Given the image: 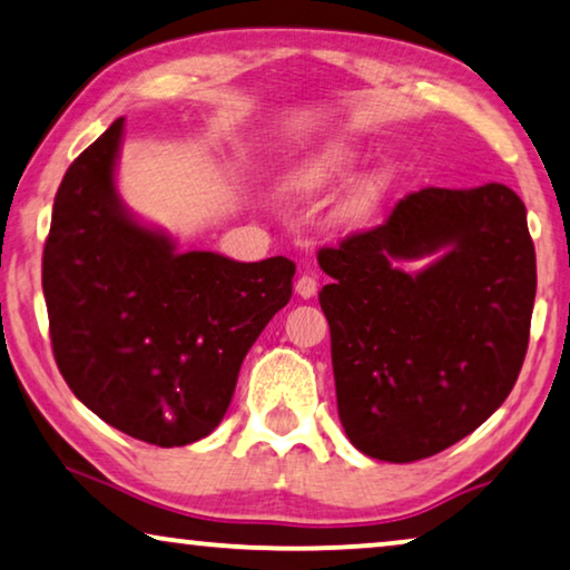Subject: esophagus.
I'll list each match as a JSON object with an SVG mask.
<instances>
[{
  "label": "esophagus",
  "mask_w": 570,
  "mask_h": 570,
  "mask_svg": "<svg viewBox=\"0 0 570 570\" xmlns=\"http://www.w3.org/2000/svg\"><path fill=\"white\" fill-rule=\"evenodd\" d=\"M294 288H296V294L302 296V299H312V296L317 294V278L309 276V274H302L299 278H296Z\"/></svg>",
  "instance_id": "obj_1"
}]
</instances>
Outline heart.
Listing matches in <instances>:
<instances>
[{
  "mask_svg": "<svg viewBox=\"0 0 570 570\" xmlns=\"http://www.w3.org/2000/svg\"><path fill=\"white\" fill-rule=\"evenodd\" d=\"M361 164V150L353 146H345V142H333V146L322 148L302 160L299 166L294 168L292 176H288V189L296 194H304V197H312V194H320L335 186L337 181L351 176L355 166ZM389 181H392V174L386 168L381 171H373L363 176L358 184L351 186V191L345 194V199L340 202V217L343 219H363L368 212L376 207L379 199L384 197L389 189Z\"/></svg>",
  "mask_w": 570,
  "mask_h": 570,
  "instance_id": "b5f03b06",
  "label": "heart"
}]
</instances>
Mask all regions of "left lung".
I'll list each match as a JSON object with an SVG mask.
<instances>
[{"label":"left lung","instance_id":"1","mask_svg":"<svg viewBox=\"0 0 570 570\" xmlns=\"http://www.w3.org/2000/svg\"><path fill=\"white\" fill-rule=\"evenodd\" d=\"M428 255L420 272L405 268ZM317 261L333 278L320 304L337 414L361 453L422 461L504 404L538 286L528 209L509 186H428Z\"/></svg>","mask_w":570,"mask_h":570}]
</instances>
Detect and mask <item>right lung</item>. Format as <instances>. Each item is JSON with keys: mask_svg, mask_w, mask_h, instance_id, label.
<instances>
[{"mask_svg": "<svg viewBox=\"0 0 570 570\" xmlns=\"http://www.w3.org/2000/svg\"><path fill=\"white\" fill-rule=\"evenodd\" d=\"M125 117L68 166L42 250L58 371L125 435L174 448L223 422L250 345L292 299L284 256L240 263L176 250L115 184Z\"/></svg>", "mask_w": 570, "mask_h": 570, "instance_id": "add662e5", "label": "right lung"}]
</instances>
